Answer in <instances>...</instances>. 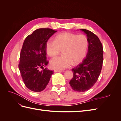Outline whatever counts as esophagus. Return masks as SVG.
<instances>
[{"mask_svg":"<svg viewBox=\"0 0 121 121\" xmlns=\"http://www.w3.org/2000/svg\"><path fill=\"white\" fill-rule=\"evenodd\" d=\"M54 72H63L62 70H58V69H54Z\"/></svg>","mask_w":121,"mask_h":121,"instance_id":"34e87169","label":"esophagus"}]
</instances>
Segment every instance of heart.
<instances>
[{
    "instance_id": "obj_1",
    "label": "heart",
    "mask_w": 121,
    "mask_h": 121,
    "mask_svg": "<svg viewBox=\"0 0 121 121\" xmlns=\"http://www.w3.org/2000/svg\"><path fill=\"white\" fill-rule=\"evenodd\" d=\"M88 45V40L85 35H77L69 32H63L55 36L54 41L49 39L45 44L47 54L50 57L62 54L50 60L52 68L61 70L69 67L72 64L79 63L84 58Z\"/></svg>"
}]
</instances>
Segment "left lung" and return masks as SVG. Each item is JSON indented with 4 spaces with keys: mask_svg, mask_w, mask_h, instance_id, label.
<instances>
[{
    "mask_svg": "<svg viewBox=\"0 0 121 121\" xmlns=\"http://www.w3.org/2000/svg\"><path fill=\"white\" fill-rule=\"evenodd\" d=\"M87 35L88 48L85 58L76 68L72 69L73 77L69 81L73 90L85 92L97 82L104 60V51L99 39L93 33L86 29H80Z\"/></svg>",
    "mask_w": 121,
    "mask_h": 121,
    "instance_id": "obj_1",
    "label": "left lung"
}]
</instances>
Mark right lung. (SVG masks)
<instances>
[{
  "instance_id": "1",
  "label": "right lung",
  "mask_w": 121,
  "mask_h": 121,
  "mask_svg": "<svg viewBox=\"0 0 121 121\" xmlns=\"http://www.w3.org/2000/svg\"><path fill=\"white\" fill-rule=\"evenodd\" d=\"M57 31L41 28L26 38L20 56L19 68L22 78L27 88L41 92L46 87L53 71L44 69L48 63L46 60V42ZM43 68V71L39 69Z\"/></svg>"
}]
</instances>
